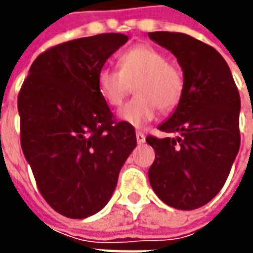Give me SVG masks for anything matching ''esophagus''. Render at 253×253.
Masks as SVG:
<instances>
[{"label":"esophagus","instance_id":"1","mask_svg":"<svg viewBox=\"0 0 253 253\" xmlns=\"http://www.w3.org/2000/svg\"><path fill=\"white\" fill-rule=\"evenodd\" d=\"M135 135H137V142L138 143H143L145 142V134H143L142 131H139V130H138L137 132H135Z\"/></svg>","mask_w":253,"mask_h":253}]
</instances>
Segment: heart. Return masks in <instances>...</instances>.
<instances>
[{
  "label": "heart",
  "mask_w": 253,
  "mask_h": 253,
  "mask_svg": "<svg viewBox=\"0 0 253 253\" xmlns=\"http://www.w3.org/2000/svg\"><path fill=\"white\" fill-rule=\"evenodd\" d=\"M118 67L119 70L103 66L96 81L100 96L111 107L122 105L134 85L137 97L119 111L123 122L142 127L153 121L159 110L169 114L180 104L184 94L183 73L157 47L137 44L128 48L118 58Z\"/></svg>",
  "instance_id": "b5f03b06"
}]
</instances>
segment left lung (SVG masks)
I'll list each match as a JSON object with an SVG mask.
<instances>
[{
    "label": "left lung",
    "mask_w": 253,
    "mask_h": 253,
    "mask_svg": "<svg viewBox=\"0 0 253 253\" xmlns=\"http://www.w3.org/2000/svg\"><path fill=\"white\" fill-rule=\"evenodd\" d=\"M149 38L169 50L184 73L180 104L159 126L177 137H146L156 152L149 181L168 206L194 210L219 192L239 153V89L214 47L180 32H149Z\"/></svg>",
    "instance_id": "left-lung-1"
}]
</instances>
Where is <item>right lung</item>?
Wrapping results in <instances>:
<instances>
[{
	"label": "right lung",
	"instance_id": "obj_1",
	"mask_svg": "<svg viewBox=\"0 0 253 253\" xmlns=\"http://www.w3.org/2000/svg\"><path fill=\"white\" fill-rule=\"evenodd\" d=\"M127 41L123 34H100L50 47L20 89L23 153L42 196L67 218H86L107 205L137 146L134 127L116 121L96 81Z\"/></svg>",
	"mask_w": 253,
	"mask_h": 253
}]
</instances>
